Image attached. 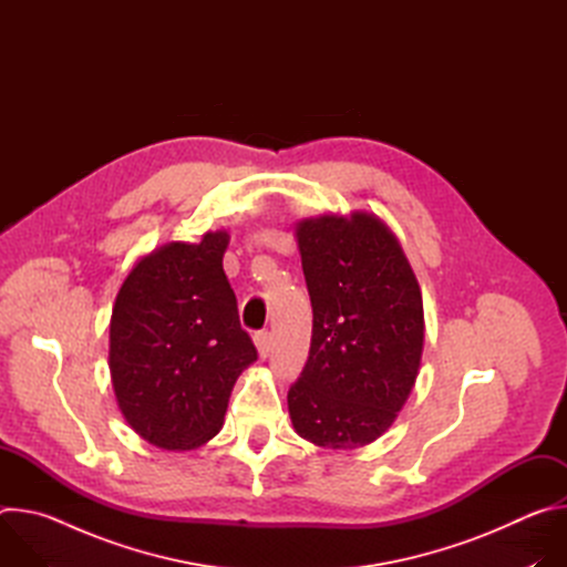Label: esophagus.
Listing matches in <instances>:
<instances>
[{"label":"esophagus","mask_w":567,"mask_h":567,"mask_svg":"<svg viewBox=\"0 0 567 567\" xmlns=\"http://www.w3.org/2000/svg\"><path fill=\"white\" fill-rule=\"evenodd\" d=\"M254 343H256V348H258V354H260L262 359H267L269 352H271V334H269V332H256Z\"/></svg>","instance_id":"obj_1"}]
</instances>
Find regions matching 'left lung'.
<instances>
[{
	"mask_svg": "<svg viewBox=\"0 0 567 567\" xmlns=\"http://www.w3.org/2000/svg\"><path fill=\"white\" fill-rule=\"evenodd\" d=\"M313 326L307 363L287 392L296 433L316 446L359 449L406 403L424 348L417 278L374 215L298 224Z\"/></svg>",
	"mask_w": 567,
	"mask_h": 567,
	"instance_id": "left-lung-1",
	"label": "left lung"
}]
</instances>
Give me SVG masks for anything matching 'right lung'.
<instances>
[{
  "instance_id": "obj_1",
  "label": "right lung",
  "mask_w": 567,
  "mask_h": 567,
  "mask_svg": "<svg viewBox=\"0 0 567 567\" xmlns=\"http://www.w3.org/2000/svg\"><path fill=\"white\" fill-rule=\"evenodd\" d=\"M228 233L171 241L125 278L110 326L118 409L150 444L188 451L221 429L230 390L258 359L221 267Z\"/></svg>"
}]
</instances>
